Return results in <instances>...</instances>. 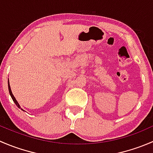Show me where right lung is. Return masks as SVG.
Returning a JSON list of instances; mask_svg holds the SVG:
<instances>
[{
    "instance_id": "right-lung-1",
    "label": "right lung",
    "mask_w": 153,
    "mask_h": 153,
    "mask_svg": "<svg viewBox=\"0 0 153 153\" xmlns=\"http://www.w3.org/2000/svg\"><path fill=\"white\" fill-rule=\"evenodd\" d=\"M8 88H9V92H10V96L12 97V100H13V101H14V102H15V104H16V106H18V107L19 108V109H21V110H22V111H25V110H24V109H23L21 107V106L19 105V104H18V101H17V100L15 99V96H14V95H13V94H12V90H11V87H10V81H8Z\"/></svg>"
}]
</instances>
